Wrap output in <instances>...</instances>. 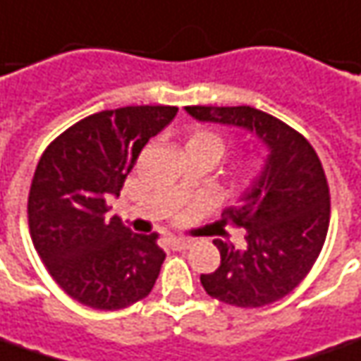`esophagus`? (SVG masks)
<instances>
[{"mask_svg": "<svg viewBox=\"0 0 361 361\" xmlns=\"http://www.w3.org/2000/svg\"><path fill=\"white\" fill-rule=\"evenodd\" d=\"M166 242H169V247H171V250H175V252H185V250L190 247V243H192L188 238H175V235H173V238H169Z\"/></svg>", "mask_w": 361, "mask_h": 361, "instance_id": "obj_1", "label": "esophagus"}]
</instances>
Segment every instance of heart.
Masks as SVG:
<instances>
[{
  "label": "heart",
  "instance_id": "b5f03b06",
  "mask_svg": "<svg viewBox=\"0 0 361 361\" xmlns=\"http://www.w3.org/2000/svg\"><path fill=\"white\" fill-rule=\"evenodd\" d=\"M185 149H202L206 153H210V155L218 161L220 157L224 155V151H226V141H224L218 133H214V131H196L192 133L188 141H186V147ZM261 163L257 159H252V161H247L245 166H243V176L245 178H252L259 173Z\"/></svg>",
  "mask_w": 361,
  "mask_h": 361
}]
</instances>
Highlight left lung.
Wrapping results in <instances>:
<instances>
[{
	"instance_id": "obj_1",
	"label": "left lung",
	"mask_w": 361,
	"mask_h": 361,
	"mask_svg": "<svg viewBox=\"0 0 361 361\" xmlns=\"http://www.w3.org/2000/svg\"><path fill=\"white\" fill-rule=\"evenodd\" d=\"M198 121L242 128L267 147L259 176L222 222L245 230V245L214 240L220 267L200 275L204 290L232 307L257 309L287 297L307 277L324 245L330 192L317 151L299 131L250 106H186Z\"/></svg>"
}]
</instances>
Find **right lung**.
Returning a JSON list of instances; mask_svg holds the SVG:
<instances>
[{
    "label": "right lung",
    "mask_w": 361,
    "mask_h": 361,
    "mask_svg": "<svg viewBox=\"0 0 361 361\" xmlns=\"http://www.w3.org/2000/svg\"><path fill=\"white\" fill-rule=\"evenodd\" d=\"M175 106H126L80 119L44 149L29 190V230L61 289L98 310L126 309L147 297L165 252L108 218L111 196L141 149L165 129Z\"/></svg>",
    "instance_id": "1"
}]
</instances>
